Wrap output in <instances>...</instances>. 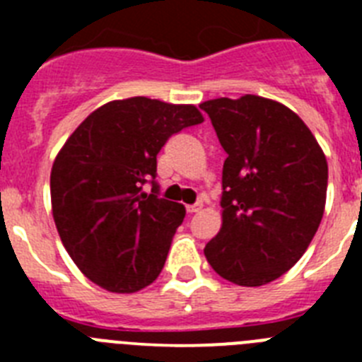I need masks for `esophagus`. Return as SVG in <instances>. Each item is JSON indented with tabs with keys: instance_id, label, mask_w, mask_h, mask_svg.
Returning <instances> with one entry per match:
<instances>
[{
	"instance_id": "obj_1",
	"label": "esophagus",
	"mask_w": 362,
	"mask_h": 362,
	"mask_svg": "<svg viewBox=\"0 0 362 362\" xmlns=\"http://www.w3.org/2000/svg\"><path fill=\"white\" fill-rule=\"evenodd\" d=\"M201 209H203V204H201V203L188 204V206H187V212H188V214H196V212H199Z\"/></svg>"
}]
</instances>
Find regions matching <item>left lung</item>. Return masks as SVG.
I'll list each match as a JSON object with an SVG mask.
<instances>
[{
  "label": "left lung",
  "mask_w": 362,
  "mask_h": 362,
  "mask_svg": "<svg viewBox=\"0 0 362 362\" xmlns=\"http://www.w3.org/2000/svg\"><path fill=\"white\" fill-rule=\"evenodd\" d=\"M226 156L223 225L204 246L210 267L239 286H263L303 257L321 225L328 163L305 121L246 94L199 105Z\"/></svg>",
  "instance_id": "obj_1"
}]
</instances>
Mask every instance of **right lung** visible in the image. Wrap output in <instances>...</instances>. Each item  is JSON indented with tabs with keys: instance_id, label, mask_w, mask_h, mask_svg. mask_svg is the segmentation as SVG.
<instances>
[{
	"instance_id": "1",
	"label": "right lung",
	"mask_w": 362,
	"mask_h": 362,
	"mask_svg": "<svg viewBox=\"0 0 362 362\" xmlns=\"http://www.w3.org/2000/svg\"><path fill=\"white\" fill-rule=\"evenodd\" d=\"M194 105L137 95L99 107L54 159L52 216L63 246L101 288L134 293L158 279L185 206L158 196V153L203 123ZM150 180L153 194L142 192Z\"/></svg>"
}]
</instances>
